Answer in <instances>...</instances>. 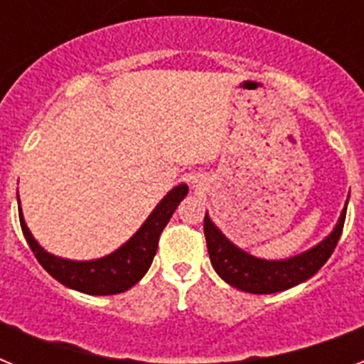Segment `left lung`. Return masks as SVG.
<instances>
[{"mask_svg": "<svg viewBox=\"0 0 364 364\" xmlns=\"http://www.w3.org/2000/svg\"><path fill=\"white\" fill-rule=\"evenodd\" d=\"M348 205V202H346ZM346 221V208L340 213L336 227L327 238L306 253L285 260H264L245 253L236 247L219 228L213 225L210 215L204 217V234L208 243L211 264L219 276L232 287L253 294L279 293L299 283L310 279L333 255Z\"/></svg>", "mask_w": 364, "mask_h": 364, "instance_id": "8db88e82", "label": "left lung"}]
</instances>
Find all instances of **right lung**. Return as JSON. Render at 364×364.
Instances as JSON below:
<instances>
[{"mask_svg": "<svg viewBox=\"0 0 364 364\" xmlns=\"http://www.w3.org/2000/svg\"><path fill=\"white\" fill-rule=\"evenodd\" d=\"M187 193L188 187L185 183L171 188L170 193L160 200V204L147 217L141 228L124 245H121L107 257L96 260H68L47 253L31 236L30 228L26 227L22 210L18 205L20 227L39 264L56 282L87 294H119L134 287L147 274L149 266L159 249L160 234Z\"/></svg>", "mask_w": 364, "mask_h": 364, "instance_id": "obj_1", "label": "right lung"}]
</instances>
